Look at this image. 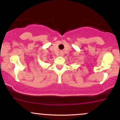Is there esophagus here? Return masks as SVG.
<instances>
[{"instance_id":"34e87169","label":"esophagus","mask_w":120,"mask_h":120,"mask_svg":"<svg viewBox=\"0 0 120 120\" xmlns=\"http://www.w3.org/2000/svg\"><path fill=\"white\" fill-rule=\"evenodd\" d=\"M60 56H63V52H60Z\"/></svg>"}]
</instances>
